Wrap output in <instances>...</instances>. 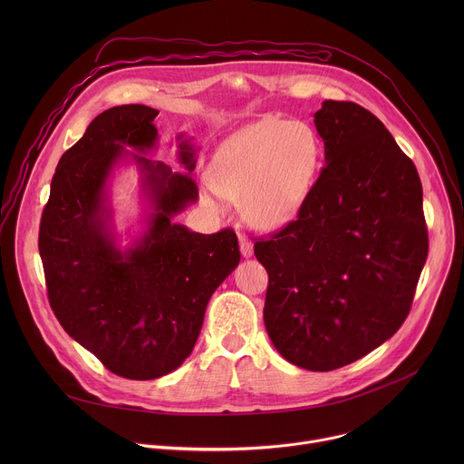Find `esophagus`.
Here are the masks:
<instances>
[{
  "instance_id": "34e87169",
  "label": "esophagus",
  "mask_w": 464,
  "mask_h": 464,
  "mask_svg": "<svg viewBox=\"0 0 464 464\" xmlns=\"http://www.w3.org/2000/svg\"><path fill=\"white\" fill-rule=\"evenodd\" d=\"M238 244H240V253L244 255V256H251L253 255V244H251V240H247L246 237H238Z\"/></svg>"
}]
</instances>
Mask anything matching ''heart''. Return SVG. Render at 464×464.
I'll return each mask as SVG.
<instances>
[{
  "mask_svg": "<svg viewBox=\"0 0 464 464\" xmlns=\"http://www.w3.org/2000/svg\"><path fill=\"white\" fill-rule=\"evenodd\" d=\"M321 143L301 121L258 119L227 138L211 163L209 202L217 192L242 198L244 218L258 229H277L301 209L314 185Z\"/></svg>",
  "mask_w": 464,
  "mask_h": 464,
  "instance_id": "b5f03b06",
  "label": "heart"
}]
</instances>
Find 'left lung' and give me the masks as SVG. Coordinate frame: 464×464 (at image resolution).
Returning <instances> with one entry per match:
<instances>
[{
    "label": "left lung",
    "mask_w": 464,
    "mask_h": 464,
    "mask_svg": "<svg viewBox=\"0 0 464 464\" xmlns=\"http://www.w3.org/2000/svg\"><path fill=\"white\" fill-rule=\"evenodd\" d=\"M324 167L292 220L255 242L268 272L264 324L308 371L349 365L406 321L428 256L422 185L383 122L349 101L314 113Z\"/></svg>",
    "instance_id": "obj_1"
}]
</instances>
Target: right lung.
<instances>
[{"label": "right lung", "instance_id": "right-lung-1", "mask_svg": "<svg viewBox=\"0 0 464 464\" xmlns=\"http://www.w3.org/2000/svg\"><path fill=\"white\" fill-rule=\"evenodd\" d=\"M160 111L124 104L99 113L60 158L42 213L38 249L49 304L75 342L128 380H154L192 353L208 303L238 266L233 229L202 235L172 217L198 200L194 150L179 143L187 174L131 154L154 213L145 235L126 251L115 246L106 181L124 147L149 152ZM179 136L178 140H181Z\"/></svg>", "mask_w": 464, "mask_h": 464}]
</instances>
